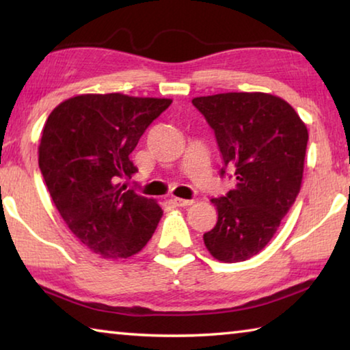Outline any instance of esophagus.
<instances>
[{
  "label": "esophagus",
  "mask_w": 350,
  "mask_h": 350,
  "mask_svg": "<svg viewBox=\"0 0 350 350\" xmlns=\"http://www.w3.org/2000/svg\"><path fill=\"white\" fill-rule=\"evenodd\" d=\"M173 202L177 206H188V205H193L194 200H189V199H180V198H174Z\"/></svg>",
  "instance_id": "1"
}]
</instances>
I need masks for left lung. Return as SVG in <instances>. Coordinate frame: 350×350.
Wrapping results in <instances>:
<instances>
[{
    "mask_svg": "<svg viewBox=\"0 0 350 350\" xmlns=\"http://www.w3.org/2000/svg\"><path fill=\"white\" fill-rule=\"evenodd\" d=\"M191 102L236 177L227 196L211 199L217 222L204 244L221 262H241L269 244L298 196L309 131L292 106L271 94L224 92Z\"/></svg>",
    "mask_w": 350,
    "mask_h": 350,
    "instance_id": "8db88e82",
    "label": "left lung"
}]
</instances>
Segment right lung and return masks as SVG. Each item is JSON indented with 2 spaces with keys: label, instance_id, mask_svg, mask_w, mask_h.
<instances>
[{
  "label": "right lung",
  "instance_id": "1",
  "mask_svg": "<svg viewBox=\"0 0 350 350\" xmlns=\"http://www.w3.org/2000/svg\"><path fill=\"white\" fill-rule=\"evenodd\" d=\"M171 98L80 94L54 108L41 131L38 167L54 205L83 245L106 259L129 258L151 239L163 210L120 180L129 154Z\"/></svg>",
  "mask_w": 350,
  "mask_h": 350
}]
</instances>
